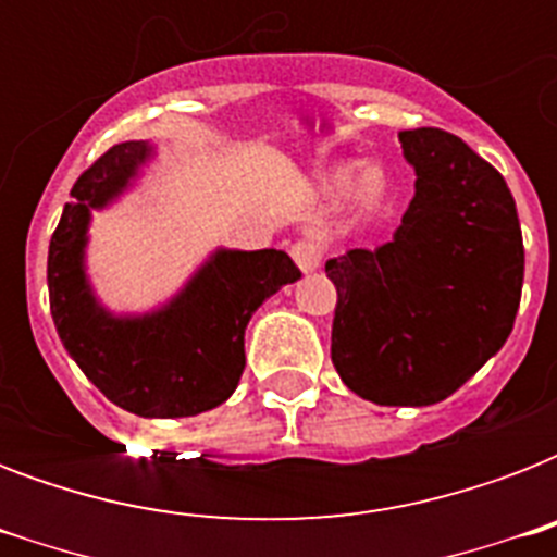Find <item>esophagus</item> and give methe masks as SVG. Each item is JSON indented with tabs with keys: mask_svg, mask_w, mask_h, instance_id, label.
Listing matches in <instances>:
<instances>
[{
	"mask_svg": "<svg viewBox=\"0 0 557 557\" xmlns=\"http://www.w3.org/2000/svg\"><path fill=\"white\" fill-rule=\"evenodd\" d=\"M292 257H295L297 269L304 271V274H312V271L321 269L323 251H321V245L297 243V245H292Z\"/></svg>",
	"mask_w": 557,
	"mask_h": 557,
	"instance_id": "1",
	"label": "esophagus"
}]
</instances>
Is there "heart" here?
Listing matches in <instances>:
<instances>
[{
  "label": "heart",
  "instance_id": "b5f03b06",
  "mask_svg": "<svg viewBox=\"0 0 557 557\" xmlns=\"http://www.w3.org/2000/svg\"><path fill=\"white\" fill-rule=\"evenodd\" d=\"M318 187L332 201L347 196L349 213L356 222L379 216L389 199V176L379 164H364L358 170V161H338L318 176Z\"/></svg>",
  "mask_w": 557,
  "mask_h": 557
}]
</instances>
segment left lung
Returning a JSON list of instances; mask_svg holds the SVG:
<instances>
[{"label":"left lung","mask_w":557,"mask_h":557,"mask_svg":"<svg viewBox=\"0 0 557 557\" xmlns=\"http://www.w3.org/2000/svg\"><path fill=\"white\" fill-rule=\"evenodd\" d=\"M416 196L393 239L326 260L332 364L372 405H436L509 338L523 288L518 208L497 170L445 129L398 133Z\"/></svg>","instance_id":"left-lung-1"}]
</instances>
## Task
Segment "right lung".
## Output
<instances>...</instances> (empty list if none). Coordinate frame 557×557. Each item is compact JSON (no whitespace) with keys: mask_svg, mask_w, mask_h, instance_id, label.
<instances>
[{"mask_svg":"<svg viewBox=\"0 0 557 557\" xmlns=\"http://www.w3.org/2000/svg\"><path fill=\"white\" fill-rule=\"evenodd\" d=\"M156 159L150 141L115 144L74 182L48 245V300L65 352L109 401L144 419H178L231 398L251 314L300 271L286 251L219 245L159 306L109 309L89 277L91 216L141 185Z\"/></svg>","mask_w":557,"mask_h":557,"instance_id":"obj_1","label":"right lung"}]
</instances>
